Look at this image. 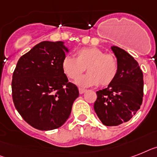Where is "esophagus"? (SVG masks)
Segmentation results:
<instances>
[{"label":"esophagus","mask_w":157,"mask_h":157,"mask_svg":"<svg viewBox=\"0 0 157 157\" xmlns=\"http://www.w3.org/2000/svg\"><path fill=\"white\" fill-rule=\"evenodd\" d=\"M78 91H79L80 94H83L85 91H86V89H84V88H81L79 87L78 88Z\"/></svg>","instance_id":"esophagus-1"}]
</instances>
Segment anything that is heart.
I'll use <instances>...</instances> for the list:
<instances>
[{
	"instance_id": "heart-1",
	"label": "heart",
	"mask_w": 157,
	"mask_h": 157,
	"mask_svg": "<svg viewBox=\"0 0 157 157\" xmlns=\"http://www.w3.org/2000/svg\"><path fill=\"white\" fill-rule=\"evenodd\" d=\"M75 58L65 56L62 61L63 73L70 79L75 80L86 68L87 75L78 79V83L83 86H107L117 76L119 64L115 55L106 54L97 47H84L78 50Z\"/></svg>"
}]
</instances>
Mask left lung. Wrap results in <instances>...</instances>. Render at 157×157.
<instances>
[{"label":"left lung","instance_id":"8db88e82","mask_svg":"<svg viewBox=\"0 0 157 157\" xmlns=\"http://www.w3.org/2000/svg\"><path fill=\"white\" fill-rule=\"evenodd\" d=\"M119 64L117 76L107 88L96 92L94 109L106 126H118L128 122L140 109L144 95V76L132 55L112 46Z\"/></svg>","mask_w":157,"mask_h":157}]
</instances>
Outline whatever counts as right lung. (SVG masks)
Returning a JSON list of instances; mask_svg holds the SVG:
<instances>
[{
  "instance_id": "add662e5",
  "label": "right lung",
  "mask_w": 157,
  "mask_h": 157,
  "mask_svg": "<svg viewBox=\"0 0 157 157\" xmlns=\"http://www.w3.org/2000/svg\"><path fill=\"white\" fill-rule=\"evenodd\" d=\"M63 41H41L21 57L13 74L12 97L21 116L33 128H60L69 118L78 89L62 69Z\"/></svg>"
}]
</instances>
